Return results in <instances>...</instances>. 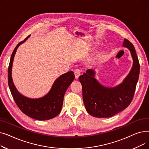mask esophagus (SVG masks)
<instances>
[{
    "label": "esophagus",
    "mask_w": 149,
    "mask_h": 149,
    "mask_svg": "<svg viewBox=\"0 0 149 149\" xmlns=\"http://www.w3.org/2000/svg\"><path fill=\"white\" fill-rule=\"evenodd\" d=\"M80 73H81V72H80V70L79 69H76L75 70V71H74V74H75L76 79H79V76L80 75Z\"/></svg>",
    "instance_id": "34e87169"
}]
</instances>
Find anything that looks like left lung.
I'll return each instance as SVG.
<instances>
[{"instance_id":"obj_1","label":"left lung","mask_w":149,"mask_h":149,"mask_svg":"<svg viewBox=\"0 0 149 149\" xmlns=\"http://www.w3.org/2000/svg\"><path fill=\"white\" fill-rule=\"evenodd\" d=\"M123 47L130 52L133 65L123 82L114 87H106L95 79V70L89 69L79 77L86 111L97 118H108L127 108L132 101L139 79L140 66L132 43L124 38Z\"/></svg>"}]
</instances>
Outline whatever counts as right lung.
Here are the masks:
<instances>
[{"label":"right lung","mask_w":149,"mask_h":149,"mask_svg":"<svg viewBox=\"0 0 149 149\" xmlns=\"http://www.w3.org/2000/svg\"><path fill=\"white\" fill-rule=\"evenodd\" d=\"M30 35L20 42L14 49L8 71V81L14 100L22 112L37 120H48L57 116L61 112L65 93L74 80V72L69 71L61 75L56 80L52 87L45 96L38 98H31L20 93L15 88L12 79V68L14 57L20 45L26 42Z\"/></svg>","instance_id":"obj_1"}]
</instances>
